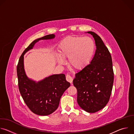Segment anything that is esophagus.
Listing matches in <instances>:
<instances>
[{
    "label": "esophagus",
    "mask_w": 134,
    "mask_h": 134,
    "mask_svg": "<svg viewBox=\"0 0 134 134\" xmlns=\"http://www.w3.org/2000/svg\"><path fill=\"white\" fill-rule=\"evenodd\" d=\"M66 80L70 83H71L72 82V78L70 75L67 74L66 76Z\"/></svg>",
    "instance_id": "34e87169"
}]
</instances>
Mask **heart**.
<instances>
[{
    "instance_id": "obj_1",
    "label": "heart",
    "mask_w": 134,
    "mask_h": 134,
    "mask_svg": "<svg viewBox=\"0 0 134 134\" xmlns=\"http://www.w3.org/2000/svg\"><path fill=\"white\" fill-rule=\"evenodd\" d=\"M95 49L93 40L89 36H70L63 39L59 44V54L63 58H68L72 68L81 70L91 62ZM58 62L63 65L64 60L58 57Z\"/></svg>"
}]
</instances>
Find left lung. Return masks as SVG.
Segmentation results:
<instances>
[{"label": "left lung", "mask_w": 134, "mask_h": 134, "mask_svg": "<svg viewBox=\"0 0 134 134\" xmlns=\"http://www.w3.org/2000/svg\"><path fill=\"white\" fill-rule=\"evenodd\" d=\"M97 49L93 58L86 67L75 74L73 84L77 89L80 107L89 113L102 109L109 101L114 73L111 54L101 37L93 32Z\"/></svg>", "instance_id": "obj_1"}]
</instances>
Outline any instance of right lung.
Instances as JSON below:
<instances>
[{
    "mask_svg": "<svg viewBox=\"0 0 134 134\" xmlns=\"http://www.w3.org/2000/svg\"><path fill=\"white\" fill-rule=\"evenodd\" d=\"M54 36L49 34L33 41L22 53L17 66L18 85L21 96L30 110L40 116H48L55 111L62 95L70 84L63 74L52 75L38 82L29 79L24 68V55L37 41L51 39Z\"/></svg>",
    "mask_w": 134,
    "mask_h": 134,
    "instance_id": "obj_1",
    "label": "right lung"
}]
</instances>
